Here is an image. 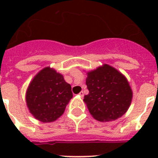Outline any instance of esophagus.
Listing matches in <instances>:
<instances>
[{
  "mask_svg": "<svg viewBox=\"0 0 158 158\" xmlns=\"http://www.w3.org/2000/svg\"><path fill=\"white\" fill-rule=\"evenodd\" d=\"M78 95H79V96H81V97H83V96H84V93L81 91Z\"/></svg>",
  "mask_w": 158,
  "mask_h": 158,
  "instance_id": "esophagus-1",
  "label": "esophagus"
}]
</instances>
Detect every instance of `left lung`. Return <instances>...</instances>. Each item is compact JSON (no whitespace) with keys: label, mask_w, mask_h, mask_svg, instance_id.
I'll use <instances>...</instances> for the list:
<instances>
[{"label":"left lung","mask_w":158,"mask_h":158,"mask_svg":"<svg viewBox=\"0 0 158 158\" xmlns=\"http://www.w3.org/2000/svg\"><path fill=\"white\" fill-rule=\"evenodd\" d=\"M89 94L84 97L89 112L100 122L115 120L123 115L132 100L127 78L114 67L104 64L87 73Z\"/></svg>","instance_id":"8db88e82"}]
</instances>
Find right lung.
<instances>
[{
	"mask_svg": "<svg viewBox=\"0 0 158 158\" xmlns=\"http://www.w3.org/2000/svg\"><path fill=\"white\" fill-rule=\"evenodd\" d=\"M72 97L70 85L61 73L50 67L38 73L26 93L29 111L43 123L54 122L59 118Z\"/></svg>",
	"mask_w": 158,
	"mask_h": 158,
	"instance_id": "1",
	"label": "right lung"
}]
</instances>
